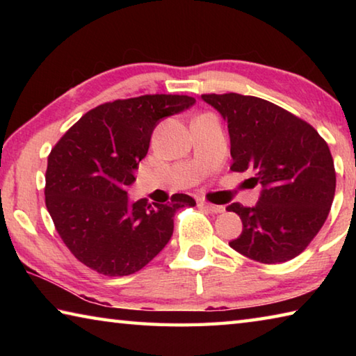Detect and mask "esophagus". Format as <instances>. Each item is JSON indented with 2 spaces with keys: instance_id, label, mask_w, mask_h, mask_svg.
<instances>
[{
  "instance_id": "esophagus-1",
  "label": "esophagus",
  "mask_w": 356,
  "mask_h": 356,
  "mask_svg": "<svg viewBox=\"0 0 356 356\" xmlns=\"http://www.w3.org/2000/svg\"><path fill=\"white\" fill-rule=\"evenodd\" d=\"M197 206L209 210V212H212V213H222V212H225V207H222V206H215V204H210L207 201H200V202H197Z\"/></svg>"
}]
</instances>
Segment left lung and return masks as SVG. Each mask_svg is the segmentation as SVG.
Instances as JSON below:
<instances>
[{"label": "left lung", "instance_id": "1", "mask_svg": "<svg viewBox=\"0 0 356 356\" xmlns=\"http://www.w3.org/2000/svg\"><path fill=\"white\" fill-rule=\"evenodd\" d=\"M227 122L231 170L261 185L256 206H227L243 222L229 245L262 264L298 256L321 231L333 204L336 172L328 144L308 122L252 95L204 94Z\"/></svg>", "mask_w": 356, "mask_h": 356}]
</instances>
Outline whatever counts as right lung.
Returning a JSON list of instances; mask_svg holds the SVG:
<instances>
[{
	"mask_svg": "<svg viewBox=\"0 0 356 356\" xmlns=\"http://www.w3.org/2000/svg\"><path fill=\"white\" fill-rule=\"evenodd\" d=\"M196 104L188 95H141L94 108L48 155L45 204L65 246L86 267L127 276L170 242L174 215L196 206L188 195L168 204L130 201L127 188L161 119Z\"/></svg>",
	"mask_w": 356,
	"mask_h": 356,
	"instance_id": "right-lung-1",
	"label": "right lung"
}]
</instances>
